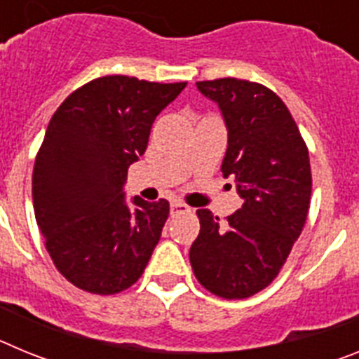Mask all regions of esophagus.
Wrapping results in <instances>:
<instances>
[{
  "label": "esophagus",
  "mask_w": 359,
  "mask_h": 359,
  "mask_svg": "<svg viewBox=\"0 0 359 359\" xmlns=\"http://www.w3.org/2000/svg\"><path fill=\"white\" fill-rule=\"evenodd\" d=\"M190 207H187L185 203L182 201H172L170 203V214L180 215V214H189Z\"/></svg>",
  "instance_id": "esophagus-1"
}]
</instances>
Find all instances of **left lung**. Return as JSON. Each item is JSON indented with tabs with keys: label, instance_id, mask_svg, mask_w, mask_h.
Instances as JSON below:
<instances>
[{
	"label": "left lung",
	"instance_id": "left-lung-1",
	"mask_svg": "<svg viewBox=\"0 0 359 359\" xmlns=\"http://www.w3.org/2000/svg\"><path fill=\"white\" fill-rule=\"evenodd\" d=\"M198 88L223 111L228 149L221 170L237 183L243 207L224 226L210 210H198L190 266L205 290L239 300L277 278L302 233L313 187L309 151L286 104L266 86L226 77Z\"/></svg>",
	"mask_w": 359,
	"mask_h": 359
}]
</instances>
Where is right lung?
<instances>
[{
	"label": "right lung",
	"instance_id": "right-lung-1",
	"mask_svg": "<svg viewBox=\"0 0 359 359\" xmlns=\"http://www.w3.org/2000/svg\"><path fill=\"white\" fill-rule=\"evenodd\" d=\"M185 86L104 75L53 113L34 163L32 199L53 264L79 290L115 294L144 273L169 201L136 196L128 205L122 189L154 118Z\"/></svg>",
	"mask_w": 359,
	"mask_h": 359
}]
</instances>
